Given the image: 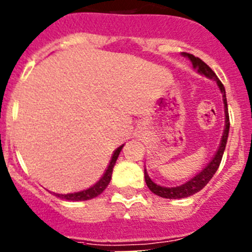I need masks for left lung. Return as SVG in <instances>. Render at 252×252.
<instances>
[{
    "label": "left lung",
    "mask_w": 252,
    "mask_h": 252,
    "mask_svg": "<svg viewBox=\"0 0 252 252\" xmlns=\"http://www.w3.org/2000/svg\"><path fill=\"white\" fill-rule=\"evenodd\" d=\"M184 57H188L189 60L192 62L193 68L197 69L198 73H201L202 75H206L209 79H213V81L217 83L218 88L221 91L222 97H223V103H224V130H223V136H222L221 144H220V148H218L217 153L215 154V157L212 158V160L207 164L206 168L198 173L195 177H193L192 179L188 180L187 183L182 184V186L178 187H162L157 184L155 182L150 179L148 171L145 169V182L146 186L149 187L151 192L154 194L159 195L161 198H169V199H179V198H187L190 197V195L195 194L197 192H199L201 189H203L207 186L209 180L212 179V177L215 175V173L217 171L218 166L221 164L222 157H223V151L226 149L227 144V137H228V131H230V117H228V108H227V99H226V91H224V87L222 84V82L220 81L216 75V73L213 72L212 69L209 68L203 60H201L199 58L194 57L192 54H188V53H183Z\"/></svg>",
    "instance_id": "left-lung-1"
}]
</instances>
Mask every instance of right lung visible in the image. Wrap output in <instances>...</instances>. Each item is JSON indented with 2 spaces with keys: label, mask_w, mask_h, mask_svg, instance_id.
<instances>
[{
  "label": "right lung",
  "mask_w": 252,
  "mask_h": 252,
  "mask_svg": "<svg viewBox=\"0 0 252 252\" xmlns=\"http://www.w3.org/2000/svg\"><path fill=\"white\" fill-rule=\"evenodd\" d=\"M122 148H124V145H121L120 148H117L115 151H113V155H112V158H111V161H110V164H108V168L106 169L104 174L102 175L101 179H99L98 182L94 184V186H92L91 188H88V189H84V190H81V192L54 193V194L57 195V197L62 198V199H65V201H73V202L88 201V199H92V198H94V197H97V195L101 194L104 189L107 188V186L110 184L111 177H112L113 166H115L116 160H117V158H119Z\"/></svg>",
  "instance_id": "add662e5"
}]
</instances>
